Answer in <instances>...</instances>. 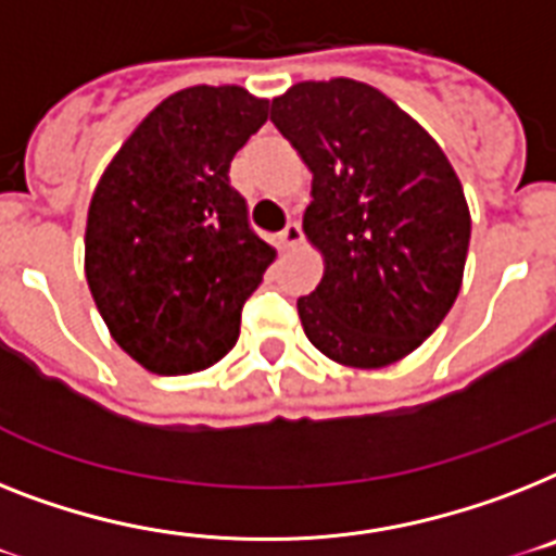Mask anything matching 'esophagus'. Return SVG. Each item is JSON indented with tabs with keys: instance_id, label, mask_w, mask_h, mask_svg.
Instances as JSON below:
<instances>
[{
	"instance_id": "34e87169",
	"label": "esophagus",
	"mask_w": 556,
	"mask_h": 556,
	"mask_svg": "<svg viewBox=\"0 0 556 556\" xmlns=\"http://www.w3.org/2000/svg\"><path fill=\"white\" fill-rule=\"evenodd\" d=\"M302 242V228L296 223H288L282 231H279V245L286 248V251H291V248H296Z\"/></svg>"
}]
</instances>
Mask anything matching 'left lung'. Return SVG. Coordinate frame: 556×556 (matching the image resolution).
Returning a JSON list of instances; mask_svg holds the SVG:
<instances>
[{
    "instance_id": "obj_1",
    "label": "left lung",
    "mask_w": 556,
    "mask_h": 556,
    "mask_svg": "<svg viewBox=\"0 0 556 556\" xmlns=\"http://www.w3.org/2000/svg\"><path fill=\"white\" fill-rule=\"evenodd\" d=\"M270 122L314 174L302 231L325 270L296 300L305 337L351 368L403 359L463 286L471 214L457 170L394 99L345 76L291 85Z\"/></svg>"
}]
</instances>
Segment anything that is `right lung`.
Returning <instances> with one entry per match:
<instances>
[{
  "instance_id": "add662e5",
  "label": "right lung",
  "mask_w": 556,
  "mask_h": 556,
  "mask_svg": "<svg viewBox=\"0 0 556 556\" xmlns=\"http://www.w3.org/2000/svg\"><path fill=\"white\" fill-rule=\"evenodd\" d=\"M265 119L268 99L239 85L176 90L99 176L85 277L116 345L148 371L179 377L219 363L277 260L228 176Z\"/></svg>"
}]
</instances>
